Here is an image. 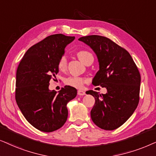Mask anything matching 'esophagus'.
Here are the masks:
<instances>
[{"label": "esophagus", "instance_id": "1", "mask_svg": "<svg viewBox=\"0 0 156 156\" xmlns=\"http://www.w3.org/2000/svg\"><path fill=\"white\" fill-rule=\"evenodd\" d=\"M78 95H80V96H81V95H86V93H85L83 90H78Z\"/></svg>", "mask_w": 156, "mask_h": 156}]
</instances>
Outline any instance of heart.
<instances>
[{"instance_id":"1","label":"heart","mask_w":156,"mask_h":156,"mask_svg":"<svg viewBox=\"0 0 156 156\" xmlns=\"http://www.w3.org/2000/svg\"><path fill=\"white\" fill-rule=\"evenodd\" d=\"M77 56L78 57L80 61L86 65L89 61H93V54L86 50H81L77 53ZM58 67L59 70H65L67 68V59L65 56H62L60 58L58 63ZM65 83L67 86H70L73 87V88L80 89L83 87L84 84L87 82V80L84 78L78 76H70L65 79Z\"/></svg>"}]
</instances>
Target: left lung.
<instances>
[{
  "label": "left lung",
  "instance_id": "obj_1",
  "mask_svg": "<svg viewBox=\"0 0 156 156\" xmlns=\"http://www.w3.org/2000/svg\"><path fill=\"white\" fill-rule=\"evenodd\" d=\"M78 40L89 45L96 54L99 70L94 86L107 89L106 94L88 90L95 98L91 119L99 128L113 130L121 126L133 113L140 99V74L130 53L106 37L92 35Z\"/></svg>",
  "mask_w": 156,
  "mask_h": 156
}]
</instances>
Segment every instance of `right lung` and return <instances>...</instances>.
<instances>
[{
    "label": "right lung",
    "instance_id": "obj_1",
    "mask_svg": "<svg viewBox=\"0 0 156 156\" xmlns=\"http://www.w3.org/2000/svg\"><path fill=\"white\" fill-rule=\"evenodd\" d=\"M74 36L54 34L31 46L20 61L16 72V101L23 115L33 127L53 132L67 120V103L77 95L66 86L58 93L50 90L49 82L58 73V63L66 45Z\"/></svg>",
    "mask_w": 156,
    "mask_h": 156
}]
</instances>
